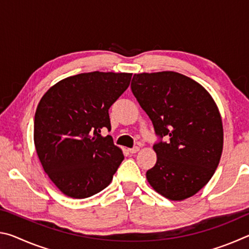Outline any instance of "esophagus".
Returning <instances> with one entry per match:
<instances>
[{
  "mask_svg": "<svg viewBox=\"0 0 249 249\" xmlns=\"http://www.w3.org/2000/svg\"><path fill=\"white\" fill-rule=\"evenodd\" d=\"M138 150H140V147H137V146H136V147H133V148H129V149H128V151H129L130 154H135V153H137Z\"/></svg>",
  "mask_w": 249,
  "mask_h": 249,
  "instance_id": "esophagus-1",
  "label": "esophagus"
}]
</instances>
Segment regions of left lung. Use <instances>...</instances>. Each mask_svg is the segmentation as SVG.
<instances>
[{"label": "left lung", "mask_w": 249, "mask_h": 249, "mask_svg": "<svg viewBox=\"0 0 249 249\" xmlns=\"http://www.w3.org/2000/svg\"><path fill=\"white\" fill-rule=\"evenodd\" d=\"M133 94L169 142L154 145L156 165L146 178L156 192L182 201L199 192L215 172L223 151V123L212 96L175 71L134 74Z\"/></svg>", "instance_id": "1"}]
</instances>
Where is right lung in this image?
Masks as SVG:
<instances>
[{
	"label": "right lung",
	"instance_id": "right-lung-1",
	"mask_svg": "<svg viewBox=\"0 0 249 249\" xmlns=\"http://www.w3.org/2000/svg\"><path fill=\"white\" fill-rule=\"evenodd\" d=\"M132 73L71 75L40 99L34 122V142L41 166L65 196L84 199L111 183L123 161L113 138L108 108L127 89Z\"/></svg>",
	"mask_w": 249,
	"mask_h": 249
}]
</instances>
